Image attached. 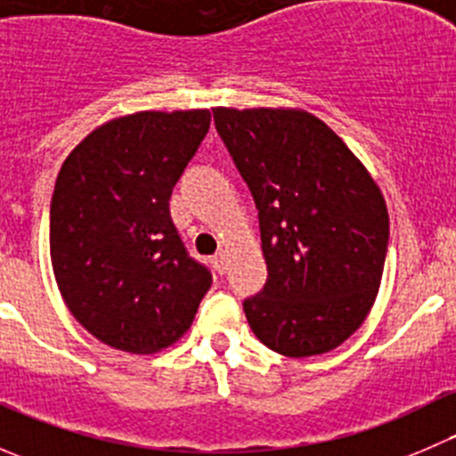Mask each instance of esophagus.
<instances>
[{
	"mask_svg": "<svg viewBox=\"0 0 456 456\" xmlns=\"http://www.w3.org/2000/svg\"><path fill=\"white\" fill-rule=\"evenodd\" d=\"M214 266L218 273H224V269H227V254H224V251H218V254L214 256Z\"/></svg>",
	"mask_w": 456,
	"mask_h": 456,
	"instance_id": "1",
	"label": "esophagus"
}]
</instances>
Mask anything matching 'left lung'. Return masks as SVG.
<instances>
[{
    "instance_id": "1",
    "label": "left lung",
    "mask_w": 456,
    "mask_h": 456,
    "mask_svg": "<svg viewBox=\"0 0 456 456\" xmlns=\"http://www.w3.org/2000/svg\"><path fill=\"white\" fill-rule=\"evenodd\" d=\"M249 185L266 282L242 302L251 330L287 357L329 353L369 315L388 249L379 187L324 121L291 108H214Z\"/></svg>"
}]
</instances>
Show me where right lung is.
<instances>
[{
	"label": "right lung",
	"instance_id": "obj_1",
	"mask_svg": "<svg viewBox=\"0 0 456 456\" xmlns=\"http://www.w3.org/2000/svg\"><path fill=\"white\" fill-rule=\"evenodd\" d=\"M209 110L136 112L92 130L61 165L50 260L87 333L127 353L172 346L211 287L169 216L172 190L209 130Z\"/></svg>",
	"mask_w": 456,
	"mask_h": 456
}]
</instances>
